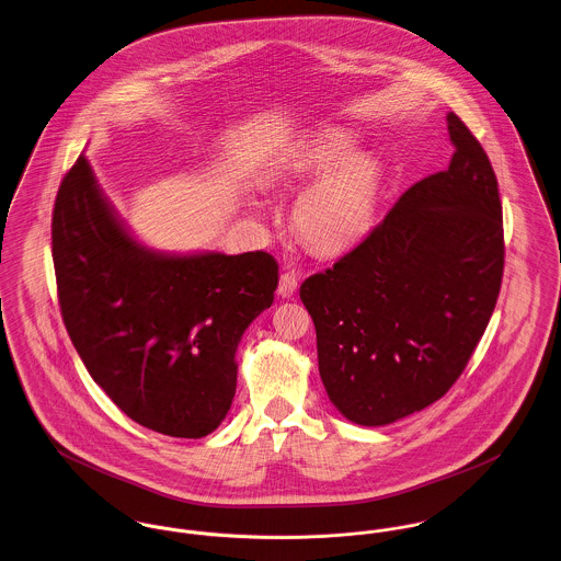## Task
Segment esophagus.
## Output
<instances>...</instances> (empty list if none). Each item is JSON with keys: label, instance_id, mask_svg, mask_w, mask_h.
<instances>
[{"label": "esophagus", "instance_id": "esophagus-1", "mask_svg": "<svg viewBox=\"0 0 561 561\" xmlns=\"http://www.w3.org/2000/svg\"><path fill=\"white\" fill-rule=\"evenodd\" d=\"M297 286H299V282H297V275H295V273H284V275L279 277L277 295H279L282 299H290V297L297 293Z\"/></svg>", "mask_w": 561, "mask_h": 561}]
</instances>
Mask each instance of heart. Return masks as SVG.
<instances>
[{
  "label": "heart",
  "mask_w": 561,
  "mask_h": 561,
  "mask_svg": "<svg viewBox=\"0 0 561 561\" xmlns=\"http://www.w3.org/2000/svg\"><path fill=\"white\" fill-rule=\"evenodd\" d=\"M356 138L342 128L322 129L286 162L284 174H328L309 185L295 205V226L318 252H340L358 241L374 217L380 164L354 153Z\"/></svg>",
  "instance_id": "b5f03b06"
}]
</instances>
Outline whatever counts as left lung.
<instances>
[{"instance_id":"left-lung-1","label":"left lung","mask_w":561,"mask_h":561,"mask_svg":"<svg viewBox=\"0 0 561 561\" xmlns=\"http://www.w3.org/2000/svg\"><path fill=\"white\" fill-rule=\"evenodd\" d=\"M446 122L448 169L414 183L365 241L301 284L322 385L356 425H388L444 397L497 302V179L468 126L455 113Z\"/></svg>"}]
</instances>
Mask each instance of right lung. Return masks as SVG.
Here are the masks:
<instances>
[{
    "label": "right lung",
    "mask_w": 561,
    "mask_h": 561,
    "mask_svg": "<svg viewBox=\"0 0 561 561\" xmlns=\"http://www.w3.org/2000/svg\"><path fill=\"white\" fill-rule=\"evenodd\" d=\"M50 230L64 324L93 382L151 432H216L237 390V345L273 302L275 259L145 248L85 156L59 185Z\"/></svg>",
    "instance_id": "right-lung-1"
}]
</instances>
